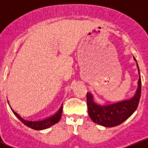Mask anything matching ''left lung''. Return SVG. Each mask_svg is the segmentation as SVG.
<instances>
[{
	"mask_svg": "<svg viewBox=\"0 0 148 148\" xmlns=\"http://www.w3.org/2000/svg\"><path fill=\"white\" fill-rule=\"evenodd\" d=\"M133 58L136 61L135 57H133ZM136 65L139 74L138 88L135 95L131 99L121 101L113 104L100 105L94 101L92 94L87 92V110L89 116L93 122L106 127H113L124 122L135 112L140 100L142 90L140 72L138 64Z\"/></svg>",
	"mask_w": 148,
	"mask_h": 148,
	"instance_id": "1",
	"label": "left lung"
}]
</instances>
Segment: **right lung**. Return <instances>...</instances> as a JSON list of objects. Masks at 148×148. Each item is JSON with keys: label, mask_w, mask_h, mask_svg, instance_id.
I'll use <instances>...</instances> for the list:
<instances>
[{"label": "right lung", "mask_w": 148, "mask_h": 148, "mask_svg": "<svg viewBox=\"0 0 148 148\" xmlns=\"http://www.w3.org/2000/svg\"><path fill=\"white\" fill-rule=\"evenodd\" d=\"M10 108H11V107H10ZM11 110H12L13 113L15 115V116H16L17 118L20 120L23 124H24L26 126L32 128L33 130H40L50 127L51 126H53L55 124H56V123H58V121H59L60 119H61V114H62L63 105H61V107L60 108V109L58 110V112L56 113H55L53 116H50V117H49V118L47 119H45L40 120V121H28V120L23 119L22 117H21L20 115L18 114V113H17L16 112H15L12 108Z\"/></svg>", "instance_id": "1"}]
</instances>
